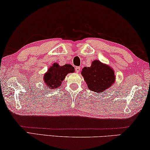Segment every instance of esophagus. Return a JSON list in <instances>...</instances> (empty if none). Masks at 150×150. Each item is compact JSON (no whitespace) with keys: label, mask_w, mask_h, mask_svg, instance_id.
I'll return each instance as SVG.
<instances>
[{"label":"esophagus","mask_w":150,"mask_h":150,"mask_svg":"<svg viewBox=\"0 0 150 150\" xmlns=\"http://www.w3.org/2000/svg\"><path fill=\"white\" fill-rule=\"evenodd\" d=\"M80 71H81V68H80L79 67H75V71H76V73H79Z\"/></svg>","instance_id":"esophagus-1"}]
</instances>
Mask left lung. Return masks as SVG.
Instances as JSON below:
<instances>
[{"instance_id":"1","label":"left lung","mask_w":150,"mask_h":150,"mask_svg":"<svg viewBox=\"0 0 150 150\" xmlns=\"http://www.w3.org/2000/svg\"><path fill=\"white\" fill-rule=\"evenodd\" d=\"M81 74L88 89L96 93L105 92L115 81L114 70L98 60L92 61L90 67H84Z\"/></svg>"}]
</instances>
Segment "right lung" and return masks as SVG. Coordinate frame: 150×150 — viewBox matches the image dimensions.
<instances>
[{
    "instance_id": "1",
    "label": "right lung",
    "mask_w": 150,
    "mask_h": 150,
    "mask_svg": "<svg viewBox=\"0 0 150 150\" xmlns=\"http://www.w3.org/2000/svg\"><path fill=\"white\" fill-rule=\"evenodd\" d=\"M74 72L75 68L72 65L66 64L63 66H60L58 63H54L43 75L45 87L47 90L56 89L61 86L67 74Z\"/></svg>"
}]
</instances>
